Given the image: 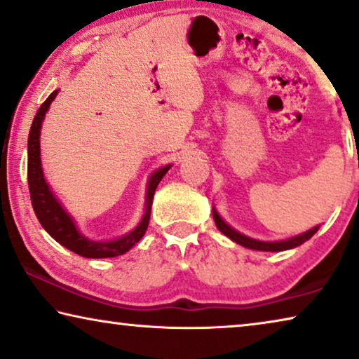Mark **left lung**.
<instances>
[{"mask_svg":"<svg viewBox=\"0 0 359 359\" xmlns=\"http://www.w3.org/2000/svg\"><path fill=\"white\" fill-rule=\"evenodd\" d=\"M212 217H214V222H216V226L219 231H221L226 237H229L232 240V242L242 245L245 248H250V250H256V251H285V250H292V248H297L299 245H303L306 240H309L313 237L314 233L319 231V226L309 229V231L295 235V237L292 238H287V240H279V242H263V240H256V238H251L247 237V235L240 233L238 231H235L233 227L229 226V224L224 221V219L219 216V212L216 208L212 206Z\"/></svg>","mask_w":359,"mask_h":359,"instance_id":"1","label":"left lung"}]
</instances>
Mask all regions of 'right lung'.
Returning <instances> with one entry per match:
<instances>
[{
	"instance_id": "obj_1",
	"label": "right lung",
	"mask_w": 359,
	"mask_h": 359,
	"mask_svg": "<svg viewBox=\"0 0 359 359\" xmlns=\"http://www.w3.org/2000/svg\"><path fill=\"white\" fill-rule=\"evenodd\" d=\"M60 93V90H55L45 103L40 106V109L36 111V116L32 122L30 132H29V143H27V151H29V161H27V179H29V190H30V200L32 206H34L35 216L39 219L41 227L56 240L57 243H61L62 247L74 251L79 256L83 258H114V256L124 255L130 250L133 245L140 242V238L145 235L149 222V214H151V203L154 190L161 179L165 175V172L172 168V164L164 165L154 170L149 175L148 184H147V195H145V212L140 219V222L137 224L135 229H132L130 232L117 237L114 240H90L79 231L76 222L71 214H69L64 206L60 203V200L53 194L51 187L48 185L43 174L41 168V158H40V133H41V124L45 121V116L50 104L55 101L56 95Z\"/></svg>"
}]
</instances>
